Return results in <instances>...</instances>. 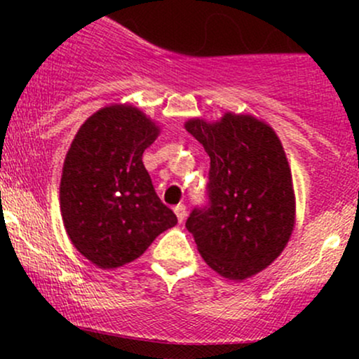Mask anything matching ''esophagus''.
<instances>
[{"instance_id":"1","label":"esophagus","mask_w":359,"mask_h":359,"mask_svg":"<svg viewBox=\"0 0 359 359\" xmlns=\"http://www.w3.org/2000/svg\"><path fill=\"white\" fill-rule=\"evenodd\" d=\"M174 212H175V216H177V219H179V222H182V221L185 219V214H187V211H185V205H184V204L175 205Z\"/></svg>"}]
</instances>
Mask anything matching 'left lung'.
I'll return each mask as SVG.
<instances>
[{
  "instance_id": "obj_1",
  "label": "left lung",
  "mask_w": 359,
  "mask_h": 359,
  "mask_svg": "<svg viewBox=\"0 0 359 359\" xmlns=\"http://www.w3.org/2000/svg\"><path fill=\"white\" fill-rule=\"evenodd\" d=\"M185 130L211 156L208 201L185 228L212 270L245 280L285 248L295 217L292 175L275 131L250 114L226 113L217 123L189 119Z\"/></svg>"
}]
</instances>
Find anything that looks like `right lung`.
Masks as SVG:
<instances>
[{
	"mask_svg": "<svg viewBox=\"0 0 359 359\" xmlns=\"http://www.w3.org/2000/svg\"><path fill=\"white\" fill-rule=\"evenodd\" d=\"M158 128L133 106L94 113L77 131L64 162L60 211L81 255L100 269L133 262L177 216L156 196L142 162Z\"/></svg>",
	"mask_w": 359,
	"mask_h": 359,
	"instance_id": "1",
	"label": "right lung"
}]
</instances>
